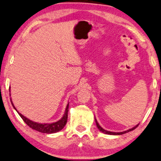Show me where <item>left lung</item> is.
<instances>
[{
	"label": "left lung",
	"instance_id": "obj_1",
	"mask_svg": "<svg viewBox=\"0 0 161 161\" xmlns=\"http://www.w3.org/2000/svg\"><path fill=\"white\" fill-rule=\"evenodd\" d=\"M95 123H96V125H97V128H98V129H99L100 131H102V132H103L104 134H107V135H120L125 134V133H126V132H129V131H132V130H134V129H135V128H137V127L138 126V124H137V125H136V126H135V127H133V128H131V129H128V130H126V131H121V132H112V131H106V130H105V129H104L102 128V127H101V126H100V125H99L98 123H97V120H96V119H95Z\"/></svg>",
	"mask_w": 161,
	"mask_h": 161
}]
</instances>
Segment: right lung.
Returning a JSON list of instances; mask_svg holds the SVG:
<instances>
[{"mask_svg":"<svg viewBox=\"0 0 161 161\" xmlns=\"http://www.w3.org/2000/svg\"><path fill=\"white\" fill-rule=\"evenodd\" d=\"M12 106L14 109H17L14 107L13 103H12ZM69 104H67L66 106V108L65 110V112H64V116L62 117V118L60 120H58L57 122L53 123V124H38V123L32 121L30 120V119H28L26 117H24L23 114H21L20 113H19L18 111V113L19 114V115L20 116V118L23 119V120L26 123V124L28 125L30 128H32V129H35L37 131H40V132H42V133H47V134H51V133H55L58 132L61 130V129L65 126V125L67 122V118H68V111H69Z\"/></svg>","mask_w":161,"mask_h":161,"instance_id":"obj_1","label":"right lung"}]
</instances>
